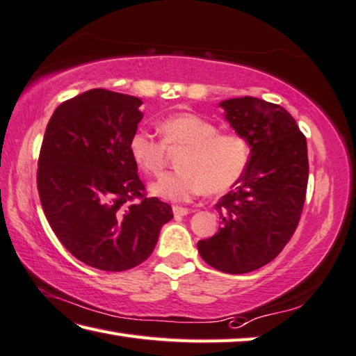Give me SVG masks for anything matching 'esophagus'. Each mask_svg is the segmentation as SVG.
Here are the masks:
<instances>
[{
  "label": "esophagus",
  "mask_w": 356,
  "mask_h": 356,
  "mask_svg": "<svg viewBox=\"0 0 356 356\" xmlns=\"http://www.w3.org/2000/svg\"><path fill=\"white\" fill-rule=\"evenodd\" d=\"M172 213H174V216H185V215H188L190 210L185 209V207L174 205V207H172Z\"/></svg>",
  "instance_id": "1"
}]
</instances>
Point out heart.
<instances>
[{"label": "heart", "instance_id": "obj_1", "mask_svg": "<svg viewBox=\"0 0 356 356\" xmlns=\"http://www.w3.org/2000/svg\"><path fill=\"white\" fill-rule=\"evenodd\" d=\"M161 140L137 131L129 140V152L141 171L157 177L166 166L168 149H179L180 170L152 184L154 196L184 202L204 193L211 195L232 188L249 165L250 146L236 132H218L215 122L195 113H176L159 122Z\"/></svg>", "mask_w": 356, "mask_h": 356}]
</instances>
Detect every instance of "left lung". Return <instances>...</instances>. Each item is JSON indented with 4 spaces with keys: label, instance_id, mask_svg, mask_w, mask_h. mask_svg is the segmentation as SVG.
I'll use <instances>...</instances> for the list:
<instances>
[{
    "label": "left lung",
    "instance_id": "8db88e82",
    "mask_svg": "<svg viewBox=\"0 0 356 356\" xmlns=\"http://www.w3.org/2000/svg\"><path fill=\"white\" fill-rule=\"evenodd\" d=\"M224 118L250 146L235 188L218 200V234L197 243L205 263L245 274L280 254L299 224L308 184L307 138L285 108L243 96L219 102Z\"/></svg>",
    "mask_w": 356,
    "mask_h": 356
}]
</instances>
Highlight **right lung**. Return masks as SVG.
Masks as SVG:
<instances>
[{"mask_svg": "<svg viewBox=\"0 0 356 356\" xmlns=\"http://www.w3.org/2000/svg\"><path fill=\"white\" fill-rule=\"evenodd\" d=\"M141 104L104 88L62 102L38 157L37 188L51 229L77 260L111 273L143 263L172 219L171 205L145 196L129 152Z\"/></svg>", "mask_w": 356, "mask_h": 356, "instance_id": "right-lung-1", "label": "right lung"}]
</instances>
